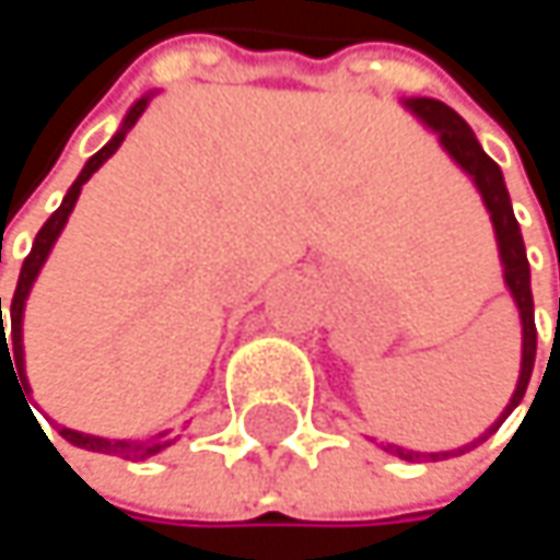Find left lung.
Here are the masks:
<instances>
[{
  "label": "left lung",
  "instance_id": "obj_1",
  "mask_svg": "<svg viewBox=\"0 0 560 560\" xmlns=\"http://www.w3.org/2000/svg\"><path fill=\"white\" fill-rule=\"evenodd\" d=\"M405 106H408L428 129L438 132L444 152L474 177V184H477V190H480V197H483V203H487V210H490L493 230H497L500 259H503V279L505 284H509V291H512V298H515V304H518V317H522V373H518V386H515L509 405H505L503 418H500L480 441H474V444H467V447H460V451H444V454H421V451H405V447H398V444H386V451L395 454V457H401V460H421V457H428V460H444V457H451V454H464V451L483 444V441L503 424L505 418H509V411L522 401V395L528 389V380H532V366H535V343H538V334H535V304H532V284H528L532 276H528L525 243H522V233H518V223H515V213H512V203H509L503 171H500V165L480 149L474 129H470L451 106H444L441 100L418 96V100H408Z\"/></svg>",
  "mask_w": 560,
  "mask_h": 560
}]
</instances>
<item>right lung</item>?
<instances>
[{
    "mask_svg": "<svg viewBox=\"0 0 560 560\" xmlns=\"http://www.w3.org/2000/svg\"><path fill=\"white\" fill-rule=\"evenodd\" d=\"M145 106H149V96H142L132 109H129V116L122 119V129L83 165L80 171V177L70 184V190H67V197L60 200V207H57L55 213L48 217V223L38 230V236H35V246H32V253L25 256V266H22V276H19V284H15V294H12V307H9V317H12V330H9V337H5V330H2V298H0V389H2V366L5 370H12V376H15V383L19 380H25V353H22V314H25V298H28V291H32V284L38 279V272H42V266H45V259H48V253H51V246L57 243V236H60V230H63V223H67V217H70V210H73V203H77V197H80V187L93 177V171L100 168L119 145H122V139H126V132L139 122V116L145 113ZM16 363L12 364L11 360ZM22 386H28V383H22ZM19 386V389H22ZM25 395V392H22ZM28 401V398H25ZM168 434V431H165ZM165 434H159V438H149V441H106V438H93V434H80V431H70V428H60V438L63 441H70V444H77V447H86V451H96V454H119V457H126V460H145V457H155L159 451H165L168 444L174 441H165Z\"/></svg>",
    "mask_w": 560,
    "mask_h": 560,
    "instance_id": "obj_1",
    "label": "right lung"
}]
</instances>
